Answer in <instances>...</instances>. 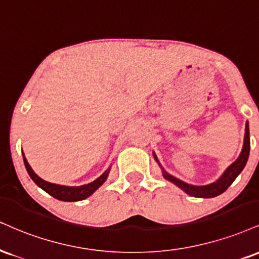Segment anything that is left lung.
I'll list each match as a JSON object with an SVG mask.
<instances>
[{
	"instance_id": "obj_1",
	"label": "left lung",
	"mask_w": 259,
	"mask_h": 259,
	"mask_svg": "<svg viewBox=\"0 0 259 259\" xmlns=\"http://www.w3.org/2000/svg\"><path fill=\"white\" fill-rule=\"evenodd\" d=\"M154 155V159L158 161L157 157ZM248 155H250V130H248V121H246V126H245V139H244V146H242V151L240 153L239 158L236 159L234 163L232 165H229L227 167V170L224 171L223 175L220 177L216 182L210 183V185L206 186H193V185H188V183L183 182L176 177L169 175V174L165 171L163 167V176L170 182H172L174 185H176L177 187H180L182 191H185L188 195H192V197L195 198H213L217 197V195L222 194L223 192L227 191V188L234 182V180L238 177V175L241 172L242 169L245 167L246 163H247ZM159 163V161H158ZM160 165V164H159Z\"/></svg>"
}]
</instances>
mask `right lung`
<instances>
[{"label":"right lung","instance_id":"1","mask_svg":"<svg viewBox=\"0 0 259 259\" xmlns=\"http://www.w3.org/2000/svg\"><path fill=\"white\" fill-rule=\"evenodd\" d=\"M24 164L33 182H35L39 188H42L43 191L48 193V194H51L52 197H54L55 199H58V200H61V201H79L90 197V195H92L100 186H102V183L105 182L106 179H107L108 172H110V169L106 170L105 172L99 177V179H96L95 181H93V182L88 183V185H83L79 187H68V186H60V185H55V183L47 182V181L40 179L39 176H37L36 174L33 172V170L31 169V166L29 165V163H27L25 155H24Z\"/></svg>","mask_w":259,"mask_h":259}]
</instances>
